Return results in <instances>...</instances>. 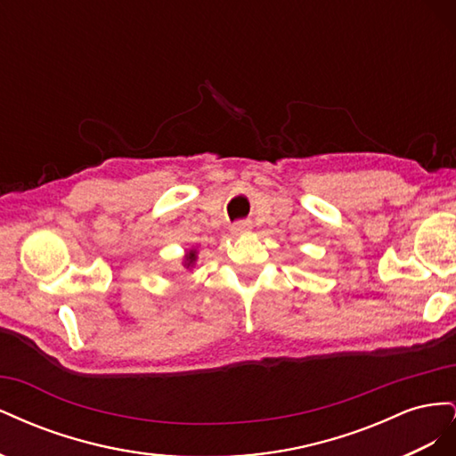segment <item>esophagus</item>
<instances>
[{"instance_id":"1","label":"esophagus","mask_w":456,"mask_h":456,"mask_svg":"<svg viewBox=\"0 0 456 456\" xmlns=\"http://www.w3.org/2000/svg\"><path fill=\"white\" fill-rule=\"evenodd\" d=\"M251 230V224L245 223V220H240V223H236L232 226V233L233 236H241V233H247Z\"/></svg>"}]
</instances>
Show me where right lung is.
<instances>
[{"mask_svg":"<svg viewBox=\"0 0 456 456\" xmlns=\"http://www.w3.org/2000/svg\"><path fill=\"white\" fill-rule=\"evenodd\" d=\"M194 260H196V253H194V251H190V253L186 255V266H191V265H194Z\"/></svg>","mask_w":456,"mask_h":456,"instance_id":"obj_1","label":"right lung"}]
</instances>
